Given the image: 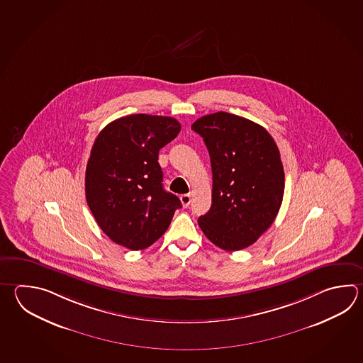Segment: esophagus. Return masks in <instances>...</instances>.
Segmentation results:
<instances>
[{
	"mask_svg": "<svg viewBox=\"0 0 363 363\" xmlns=\"http://www.w3.org/2000/svg\"><path fill=\"white\" fill-rule=\"evenodd\" d=\"M179 199H181V203H182L184 207H189L190 203H191V194H184V195L179 196Z\"/></svg>",
	"mask_w": 363,
	"mask_h": 363,
	"instance_id": "esophagus-1",
	"label": "esophagus"
}]
</instances>
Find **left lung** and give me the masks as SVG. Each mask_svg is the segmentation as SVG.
Masks as SVG:
<instances>
[{
    "instance_id": "8db88e82",
    "label": "left lung",
    "mask_w": 363,
    "mask_h": 363,
    "mask_svg": "<svg viewBox=\"0 0 363 363\" xmlns=\"http://www.w3.org/2000/svg\"><path fill=\"white\" fill-rule=\"evenodd\" d=\"M213 176L212 206L198 223L225 251L253 245L279 212L284 193L281 154L267 129L229 112L198 118Z\"/></svg>"
}]
</instances>
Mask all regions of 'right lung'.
<instances>
[{
	"mask_svg": "<svg viewBox=\"0 0 363 363\" xmlns=\"http://www.w3.org/2000/svg\"><path fill=\"white\" fill-rule=\"evenodd\" d=\"M181 124L169 116L134 113L104 126L94 141L85 173L86 201L96 223L116 245L145 250L169 228L174 194L165 191L159 150Z\"/></svg>",
	"mask_w": 363,
	"mask_h": 363,
	"instance_id": "1",
	"label": "right lung"
}]
</instances>
